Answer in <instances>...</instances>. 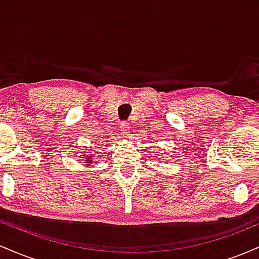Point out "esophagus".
I'll return each instance as SVG.
<instances>
[{
  "label": "esophagus",
  "mask_w": 259,
  "mask_h": 259,
  "mask_svg": "<svg viewBox=\"0 0 259 259\" xmlns=\"http://www.w3.org/2000/svg\"><path fill=\"white\" fill-rule=\"evenodd\" d=\"M120 130L121 133H123V135L127 136V134H129V123H125V121H123V123L120 124Z\"/></svg>",
  "instance_id": "34e87169"
}]
</instances>
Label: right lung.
I'll use <instances>...</instances> for the list:
<instances>
[{"label": "right lung", "mask_w": 259, "mask_h": 259, "mask_svg": "<svg viewBox=\"0 0 259 259\" xmlns=\"http://www.w3.org/2000/svg\"><path fill=\"white\" fill-rule=\"evenodd\" d=\"M91 162H92V160H91V157L89 156V158H88V162H85V163H91Z\"/></svg>", "instance_id": "1"}]
</instances>
